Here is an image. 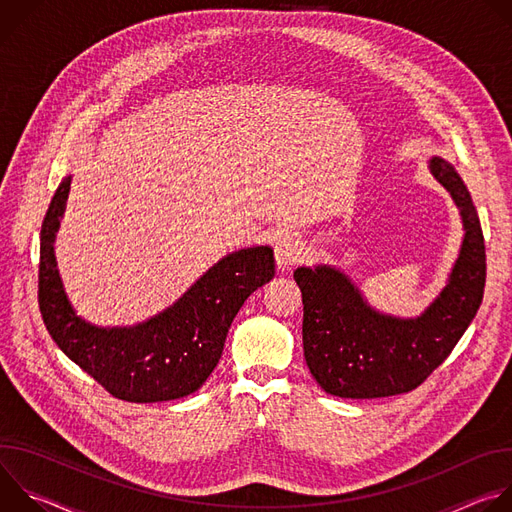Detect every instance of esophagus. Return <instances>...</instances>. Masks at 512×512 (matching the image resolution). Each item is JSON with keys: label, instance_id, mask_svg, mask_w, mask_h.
<instances>
[{"label": "esophagus", "instance_id": "34e87169", "mask_svg": "<svg viewBox=\"0 0 512 512\" xmlns=\"http://www.w3.org/2000/svg\"><path fill=\"white\" fill-rule=\"evenodd\" d=\"M302 257H304L302 241H298L296 237H289V235L277 239V243H275V265H277V269L285 271L291 265L300 263Z\"/></svg>", "mask_w": 512, "mask_h": 512}]
</instances>
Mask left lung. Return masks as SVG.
Listing matches in <instances>:
<instances>
[{"instance_id":"obj_1","label":"left lung","mask_w":512,"mask_h":512,"mask_svg":"<svg viewBox=\"0 0 512 512\" xmlns=\"http://www.w3.org/2000/svg\"><path fill=\"white\" fill-rule=\"evenodd\" d=\"M427 168L456 202L464 237L444 289L419 316L373 308L336 265L294 271L304 302L306 364L330 395L377 399L409 393L448 358L482 304L486 253L472 196L448 160L431 156Z\"/></svg>"}]
</instances>
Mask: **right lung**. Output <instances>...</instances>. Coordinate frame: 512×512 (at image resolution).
Masks as SVG:
<instances>
[{
  "instance_id": "1",
  "label": "right lung",
  "mask_w": 512,
  "mask_h": 512,
  "mask_svg": "<svg viewBox=\"0 0 512 512\" xmlns=\"http://www.w3.org/2000/svg\"><path fill=\"white\" fill-rule=\"evenodd\" d=\"M70 180L64 176L56 188L40 233L38 302L52 340L117 399L158 403L198 391L218 364L245 300L273 279V249L255 245L225 255L172 306L145 322L91 324L70 304L54 253Z\"/></svg>"
}]
</instances>
